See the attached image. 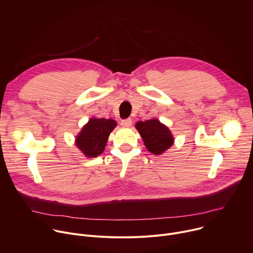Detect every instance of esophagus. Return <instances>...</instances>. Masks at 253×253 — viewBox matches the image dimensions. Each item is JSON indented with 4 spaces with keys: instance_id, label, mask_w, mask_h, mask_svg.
Returning <instances> with one entry per match:
<instances>
[{
    "instance_id": "1",
    "label": "esophagus",
    "mask_w": 253,
    "mask_h": 253,
    "mask_svg": "<svg viewBox=\"0 0 253 253\" xmlns=\"http://www.w3.org/2000/svg\"><path fill=\"white\" fill-rule=\"evenodd\" d=\"M132 125V119L128 118V119H124L121 121V126L123 127H130Z\"/></svg>"
}]
</instances>
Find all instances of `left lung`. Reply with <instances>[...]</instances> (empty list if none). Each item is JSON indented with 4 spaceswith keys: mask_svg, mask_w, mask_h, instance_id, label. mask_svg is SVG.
<instances>
[{
    "mask_svg": "<svg viewBox=\"0 0 253 253\" xmlns=\"http://www.w3.org/2000/svg\"><path fill=\"white\" fill-rule=\"evenodd\" d=\"M135 127L144 141V145L155 155L162 154L173 145L174 138L170 130L157 119L138 121Z\"/></svg>",
    "mask_w": 253,
    "mask_h": 253,
    "instance_id": "1",
    "label": "left lung"
}]
</instances>
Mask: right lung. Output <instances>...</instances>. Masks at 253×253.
I'll use <instances>...</instances> for the list:
<instances>
[{
	"instance_id": "add662e5",
	"label": "right lung",
	"mask_w": 253,
	"mask_h": 253,
	"mask_svg": "<svg viewBox=\"0 0 253 253\" xmlns=\"http://www.w3.org/2000/svg\"><path fill=\"white\" fill-rule=\"evenodd\" d=\"M117 123L113 119L91 118L76 137V145L86 157L94 158L103 153L110 133Z\"/></svg>"
}]
</instances>
